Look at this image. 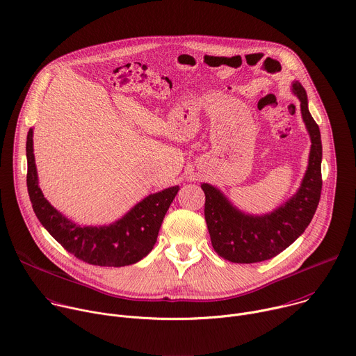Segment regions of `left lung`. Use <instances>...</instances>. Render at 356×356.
<instances>
[{
    "label": "left lung",
    "mask_w": 356,
    "mask_h": 356,
    "mask_svg": "<svg viewBox=\"0 0 356 356\" xmlns=\"http://www.w3.org/2000/svg\"><path fill=\"white\" fill-rule=\"evenodd\" d=\"M293 92L300 99L302 121L312 138L309 168L298 191L270 214L249 216L235 209L218 188L201 184L213 248L229 262L257 264L275 258L304 232L317 210L323 187L320 128L309 111L306 90L298 81L293 83Z\"/></svg>",
    "instance_id": "1"
}]
</instances>
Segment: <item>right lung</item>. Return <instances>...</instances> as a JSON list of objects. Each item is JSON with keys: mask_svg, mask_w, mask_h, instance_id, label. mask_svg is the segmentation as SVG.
Segmentation results:
<instances>
[{"mask_svg": "<svg viewBox=\"0 0 356 356\" xmlns=\"http://www.w3.org/2000/svg\"><path fill=\"white\" fill-rule=\"evenodd\" d=\"M32 135L31 128L26 136V186L32 209L46 231L72 255L90 265L121 268L143 259L158 239L162 221L179 186L147 195L114 224L76 225L50 206L38 186Z\"/></svg>", "mask_w": 356, "mask_h": 356, "instance_id": "obj_1", "label": "right lung"}]
</instances>
